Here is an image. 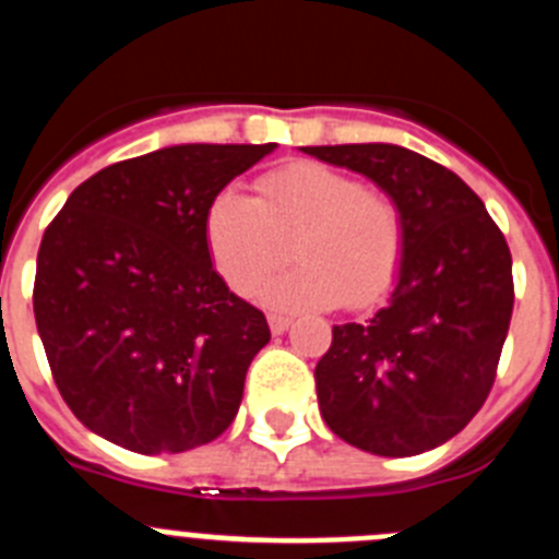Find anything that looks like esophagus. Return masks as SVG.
<instances>
[{"label": "esophagus", "mask_w": 559, "mask_h": 559, "mask_svg": "<svg viewBox=\"0 0 559 559\" xmlns=\"http://www.w3.org/2000/svg\"><path fill=\"white\" fill-rule=\"evenodd\" d=\"M269 328H271V333L280 335L290 328V319L283 313H269Z\"/></svg>", "instance_id": "34e87169"}]
</instances>
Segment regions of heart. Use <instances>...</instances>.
<instances>
[{"mask_svg":"<svg viewBox=\"0 0 559 559\" xmlns=\"http://www.w3.org/2000/svg\"><path fill=\"white\" fill-rule=\"evenodd\" d=\"M204 229L212 263L243 296L283 263L285 240L295 237L296 265L263 288V299L280 308H367L392 288L406 249L397 201L322 162L265 173L257 199L221 190Z\"/></svg>","mask_w":559,"mask_h":559,"instance_id":"b5f03b06","label":"heart"}]
</instances>
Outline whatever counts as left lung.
<instances>
[{
	"mask_svg": "<svg viewBox=\"0 0 559 559\" xmlns=\"http://www.w3.org/2000/svg\"><path fill=\"white\" fill-rule=\"evenodd\" d=\"M305 153L397 201L406 249L386 308L335 324L316 394L335 437L374 456H417L456 437L490 394L512 319V254L456 173L400 145Z\"/></svg>",
	"mask_w": 559,
	"mask_h": 559,
	"instance_id": "left-lung-1",
	"label": "left lung"
}]
</instances>
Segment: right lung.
I'll list each match as a JSON object with an SVG mask.
<instances>
[{
	"label": "right lung",
	"instance_id": "1",
	"mask_svg": "<svg viewBox=\"0 0 559 559\" xmlns=\"http://www.w3.org/2000/svg\"><path fill=\"white\" fill-rule=\"evenodd\" d=\"M269 145H173L103 167L41 237L33 313L63 403L133 453H181L235 419L263 310L206 246L210 201Z\"/></svg>",
	"mask_w": 559,
	"mask_h": 559
}]
</instances>
